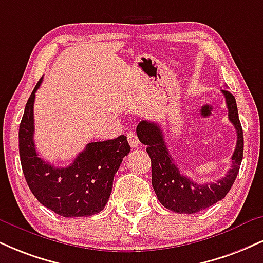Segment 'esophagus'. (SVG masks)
Listing matches in <instances>:
<instances>
[{"mask_svg": "<svg viewBox=\"0 0 263 263\" xmlns=\"http://www.w3.org/2000/svg\"><path fill=\"white\" fill-rule=\"evenodd\" d=\"M127 140H128L129 145H131L132 148H138V147H140V140H138L137 135H136L134 131L128 132V134H127Z\"/></svg>", "mask_w": 263, "mask_h": 263, "instance_id": "esophagus-1", "label": "esophagus"}]
</instances>
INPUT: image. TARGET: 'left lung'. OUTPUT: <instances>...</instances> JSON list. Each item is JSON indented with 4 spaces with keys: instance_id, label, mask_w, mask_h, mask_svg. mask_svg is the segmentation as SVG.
<instances>
[{
    "instance_id": "obj_1",
    "label": "left lung",
    "mask_w": 263,
    "mask_h": 263,
    "mask_svg": "<svg viewBox=\"0 0 263 263\" xmlns=\"http://www.w3.org/2000/svg\"><path fill=\"white\" fill-rule=\"evenodd\" d=\"M222 93L227 101L228 116L236 129L238 140L232 157V169L217 181L207 183L192 181L180 173L178 165L170 157L160 126L151 121H141L137 126L138 138L147 145V153L151 157L154 192L160 203L175 213H197L223 200L238 176L243 153L242 128L235 98L227 89H223Z\"/></svg>"
}]
</instances>
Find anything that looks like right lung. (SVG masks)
<instances>
[{
  "instance_id": "obj_1",
  "label": "right lung",
  "mask_w": 263,
  "mask_h": 263,
  "mask_svg": "<svg viewBox=\"0 0 263 263\" xmlns=\"http://www.w3.org/2000/svg\"><path fill=\"white\" fill-rule=\"evenodd\" d=\"M37 82L20 125V156L24 178L36 200L66 218L89 217L104 210L114 176L131 151L127 137L88 143L73 163L55 167L37 156L34 144V99Z\"/></svg>"
}]
</instances>
